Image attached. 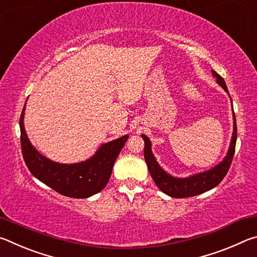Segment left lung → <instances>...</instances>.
I'll return each instance as SVG.
<instances>
[{
	"instance_id": "left-lung-1",
	"label": "left lung",
	"mask_w": 257,
	"mask_h": 257,
	"mask_svg": "<svg viewBox=\"0 0 257 257\" xmlns=\"http://www.w3.org/2000/svg\"><path fill=\"white\" fill-rule=\"evenodd\" d=\"M213 76L216 78L217 84L222 86V88L228 92L227 85H225L224 79L221 77L219 73L212 70ZM232 102V101H231ZM233 110V107H232ZM233 134L231 138V144H230V149L228 151V154L225 156L224 160L220 164H217L211 170L206 172L198 173V175L191 176L188 178H175L168 175L162 168L160 167L156 162L153 153L151 151V141L149 137L145 135H142L143 139L145 142V149H144V158L146 161L147 168L151 173L152 178H153L156 186L163 191L164 194L169 195L171 197L176 198H182V197H191L196 196L202 193L214 188L217 185L222 181L223 178L229 171L230 165H231L234 150H236V141H237V125H236V116H234L233 112Z\"/></svg>"
}]
</instances>
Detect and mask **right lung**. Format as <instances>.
I'll use <instances>...</instances> for the list:
<instances>
[{"label": "right lung", "mask_w": 257, "mask_h": 257, "mask_svg": "<svg viewBox=\"0 0 257 257\" xmlns=\"http://www.w3.org/2000/svg\"><path fill=\"white\" fill-rule=\"evenodd\" d=\"M24 112L25 106L19 122L21 152L25 163L34 177L59 194L72 198L93 196L106 186L113 164L127 142L128 135L102 145L96 154L85 162L61 164L46 159L30 144L24 127Z\"/></svg>", "instance_id": "right-lung-1"}]
</instances>
